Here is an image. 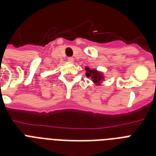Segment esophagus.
I'll use <instances>...</instances> for the list:
<instances>
[{"instance_id":"esophagus-1","label":"esophagus","mask_w":156,"mask_h":156,"mask_svg":"<svg viewBox=\"0 0 156 156\" xmlns=\"http://www.w3.org/2000/svg\"><path fill=\"white\" fill-rule=\"evenodd\" d=\"M73 61H74V59L73 57H68V61H69V62H73Z\"/></svg>"}]
</instances>
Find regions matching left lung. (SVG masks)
<instances>
[{
    "mask_svg": "<svg viewBox=\"0 0 156 156\" xmlns=\"http://www.w3.org/2000/svg\"><path fill=\"white\" fill-rule=\"evenodd\" d=\"M86 76L87 78H90L92 79V82L96 85H100V83L101 81H103L104 79V74L103 73L100 72V71L96 70L95 69H90L89 67H86Z\"/></svg>",
    "mask_w": 156,
    "mask_h": 156,
    "instance_id": "obj_1",
    "label": "left lung"
}]
</instances>
